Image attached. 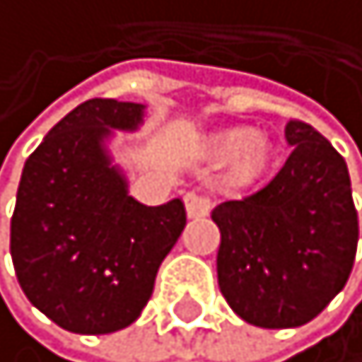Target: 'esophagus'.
Here are the masks:
<instances>
[{
    "instance_id": "obj_1",
    "label": "esophagus",
    "mask_w": 362,
    "mask_h": 362,
    "mask_svg": "<svg viewBox=\"0 0 362 362\" xmlns=\"http://www.w3.org/2000/svg\"><path fill=\"white\" fill-rule=\"evenodd\" d=\"M183 199H186V211H188L190 218H202V216H206L211 211V197L209 195H202V192L190 190Z\"/></svg>"
}]
</instances>
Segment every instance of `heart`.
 Returning <instances> with one entry per match:
<instances>
[{
	"label": "heart",
	"mask_w": 362,
	"mask_h": 362,
	"mask_svg": "<svg viewBox=\"0 0 362 362\" xmlns=\"http://www.w3.org/2000/svg\"><path fill=\"white\" fill-rule=\"evenodd\" d=\"M209 153L214 158H235L237 170L244 176L262 172L272 160V144L255 134L251 127H228L209 139Z\"/></svg>",
	"instance_id": "b5f03b06"
}]
</instances>
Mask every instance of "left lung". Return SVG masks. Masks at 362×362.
I'll return each instance as SVG.
<instances>
[{
    "instance_id": "1",
    "label": "left lung",
    "mask_w": 362,
    "mask_h": 362,
    "mask_svg": "<svg viewBox=\"0 0 362 362\" xmlns=\"http://www.w3.org/2000/svg\"><path fill=\"white\" fill-rule=\"evenodd\" d=\"M286 141L293 153L265 188L211 211L221 293L258 328L316 319L346 286L358 246L344 158L302 120H288Z\"/></svg>"
}]
</instances>
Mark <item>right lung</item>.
<instances>
[{"label": "right lung", "instance_id": "obj_1", "mask_svg": "<svg viewBox=\"0 0 362 362\" xmlns=\"http://www.w3.org/2000/svg\"><path fill=\"white\" fill-rule=\"evenodd\" d=\"M144 104L88 100L27 158L11 218L23 293L60 328L107 335L139 319L160 262L186 228L181 199L146 206L111 165V129L134 132Z\"/></svg>", "mask_w": 362, "mask_h": 362}]
</instances>
